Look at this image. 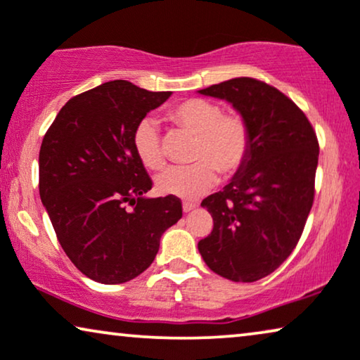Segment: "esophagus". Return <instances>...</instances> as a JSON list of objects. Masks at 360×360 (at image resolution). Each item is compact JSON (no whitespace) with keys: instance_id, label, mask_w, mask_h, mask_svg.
I'll list each match as a JSON object with an SVG mask.
<instances>
[{"instance_id":"34e87169","label":"esophagus","mask_w":360,"mask_h":360,"mask_svg":"<svg viewBox=\"0 0 360 360\" xmlns=\"http://www.w3.org/2000/svg\"><path fill=\"white\" fill-rule=\"evenodd\" d=\"M195 202H183V210L184 212H189V210H193V209H195Z\"/></svg>"}]
</instances>
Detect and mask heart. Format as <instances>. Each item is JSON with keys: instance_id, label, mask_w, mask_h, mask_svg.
Instances as JSON below:
<instances>
[{"instance_id": "heart-1", "label": "heart", "mask_w": 360, "mask_h": 360, "mask_svg": "<svg viewBox=\"0 0 360 360\" xmlns=\"http://www.w3.org/2000/svg\"><path fill=\"white\" fill-rule=\"evenodd\" d=\"M177 128L195 136L191 160L186 167H169L156 177L160 193L181 199H195L217 183V171L224 177L237 174L250 155V128L237 113H224L219 103L205 98H189L167 112ZM133 148L148 169L165 166L160 133L151 118L141 120L133 133Z\"/></svg>"}]
</instances>
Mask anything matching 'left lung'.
<instances>
[{"label":"left lung","instance_id":"1","mask_svg":"<svg viewBox=\"0 0 360 360\" xmlns=\"http://www.w3.org/2000/svg\"><path fill=\"white\" fill-rule=\"evenodd\" d=\"M199 94L227 100L250 128V155L232 181L202 200L214 229L198 243L205 265L232 281L276 270L295 250L313 207L319 145L306 115L280 90L238 77Z\"/></svg>","mask_w":360,"mask_h":360}]
</instances>
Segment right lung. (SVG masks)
I'll use <instances>...</instances> for the list:
<instances>
[{"label": "right lung", "instance_id": "right-lung-1", "mask_svg": "<svg viewBox=\"0 0 360 360\" xmlns=\"http://www.w3.org/2000/svg\"><path fill=\"white\" fill-rule=\"evenodd\" d=\"M169 97L105 82L72 97L42 140L41 200L65 255L98 283L145 271L165 230L183 217L176 195L146 198L153 181L133 148L136 124Z\"/></svg>", "mask_w": 360, "mask_h": 360}]
</instances>
